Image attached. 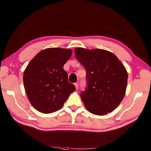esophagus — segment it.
Wrapping results in <instances>:
<instances>
[{
	"instance_id": "1",
	"label": "esophagus",
	"mask_w": 151,
	"mask_h": 151,
	"mask_svg": "<svg viewBox=\"0 0 151 151\" xmlns=\"http://www.w3.org/2000/svg\"><path fill=\"white\" fill-rule=\"evenodd\" d=\"M75 87H76V89L78 90V88H79V84H78V83H75Z\"/></svg>"
}]
</instances>
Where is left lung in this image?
<instances>
[{"instance_id": "left-lung-1", "label": "left lung", "mask_w": 151, "mask_h": 151, "mask_svg": "<svg viewBox=\"0 0 151 151\" xmlns=\"http://www.w3.org/2000/svg\"><path fill=\"white\" fill-rule=\"evenodd\" d=\"M76 59L86 71V88L80 93L89 112L102 116L113 111L122 100L127 83V72L112 52L83 47L75 49Z\"/></svg>"}]
</instances>
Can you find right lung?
<instances>
[{"label": "right lung", "mask_w": 151, "mask_h": 151, "mask_svg": "<svg viewBox=\"0 0 151 151\" xmlns=\"http://www.w3.org/2000/svg\"><path fill=\"white\" fill-rule=\"evenodd\" d=\"M71 54L69 49H45L26 67L23 75L24 89L31 105L38 111L45 114L56 111L75 91L63 68Z\"/></svg>", "instance_id": "obj_1"}]
</instances>
